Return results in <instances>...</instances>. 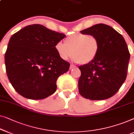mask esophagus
<instances>
[{"label":"esophagus","mask_w":134,"mask_h":134,"mask_svg":"<svg viewBox=\"0 0 134 134\" xmlns=\"http://www.w3.org/2000/svg\"><path fill=\"white\" fill-rule=\"evenodd\" d=\"M75 68V66L73 65H70V67H69V69H72Z\"/></svg>","instance_id":"obj_1"}]
</instances>
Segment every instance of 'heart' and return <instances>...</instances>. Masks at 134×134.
Returning <instances> with one entry per match:
<instances>
[{
    "label": "heart",
    "mask_w": 134,
    "mask_h": 134,
    "mask_svg": "<svg viewBox=\"0 0 134 134\" xmlns=\"http://www.w3.org/2000/svg\"><path fill=\"white\" fill-rule=\"evenodd\" d=\"M55 49L59 57L67 60L72 56L75 62L89 64L97 56L100 50L99 40L94 35L76 34L69 36L64 40L58 42Z\"/></svg>",
    "instance_id": "1"
}]
</instances>
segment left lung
I'll return each mask as SVG.
<instances>
[{
    "mask_svg": "<svg viewBox=\"0 0 134 134\" xmlns=\"http://www.w3.org/2000/svg\"><path fill=\"white\" fill-rule=\"evenodd\" d=\"M81 34L98 38L100 50L92 62L80 66L79 91L91 100H105L115 95L127 76L130 54L123 37L109 25L99 24Z\"/></svg>",
    "mask_w": 134,
    "mask_h": 134,
    "instance_id": "obj_1",
    "label": "left lung"
}]
</instances>
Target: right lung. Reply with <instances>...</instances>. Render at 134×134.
<instances>
[{
	"mask_svg": "<svg viewBox=\"0 0 134 134\" xmlns=\"http://www.w3.org/2000/svg\"><path fill=\"white\" fill-rule=\"evenodd\" d=\"M65 37L39 24L25 26L11 36L5 54L6 72L19 94L41 100L55 92L58 77L70 66L55 49Z\"/></svg>",
	"mask_w": 134,
	"mask_h": 134,
	"instance_id": "obj_1",
	"label": "right lung"
}]
</instances>
